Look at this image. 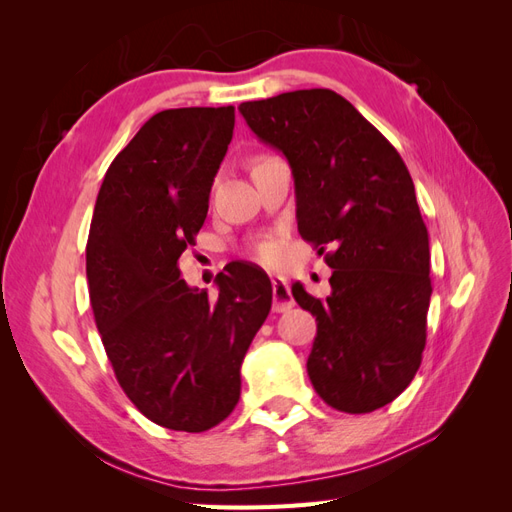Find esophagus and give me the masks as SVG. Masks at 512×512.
<instances>
[{
    "instance_id": "34e87169",
    "label": "esophagus",
    "mask_w": 512,
    "mask_h": 512,
    "mask_svg": "<svg viewBox=\"0 0 512 512\" xmlns=\"http://www.w3.org/2000/svg\"><path fill=\"white\" fill-rule=\"evenodd\" d=\"M273 309L275 312H288V309L294 305V299L290 294V286L282 277H273Z\"/></svg>"
}]
</instances>
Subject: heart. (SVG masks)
<instances>
[{
    "mask_svg": "<svg viewBox=\"0 0 512 512\" xmlns=\"http://www.w3.org/2000/svg\"><path fill=\"white\" fill-rule=\"evenodd\" d=\"M256 258L265 265H277L282 258V245L277 241H262L256 245Z\"/></svg>",
    "mask_w": 512,
    "mask_h": 512,
    "instance_id": "obj_1",
    "label": "heart"
}]
</instances>
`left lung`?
<instances>
[{"label": "left lung", "instance_id": "8db88e82", "mask_svg": "<svg viewBox=\"0 0 512 512\" xmlns=\"http://www.w3.org/2000/svg\"><path fill=\"white\" fill-rule=\"evenodd\" d=\"M239 111L286 156L299 235L333 269L327 299L292 286L318 322L309 380L339 412L391 404L421 367L431 299L427 226L404 160L331 89L288 91Z\"/></svg>", "mask_w": 512, "mask_h": 512}]
</instances>
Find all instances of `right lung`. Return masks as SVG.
Instances as JSON below:
<instances>
[{
	"label": "right lung",
	"mask_w": 512,
	"mask_h": 512,
	"mask_svg": "<svg viewBox=\"0 0 512 512\" xmlns=\"http://www.w3.org/2000/svg\"><path fill=\"white\" fill-rule=\"evenodd\" d=\"M235 106L153 115L108 166L87 239L96 327L117 382L149 421L200 433L241 395V363L267 320V273L237 262L218 294L179 280V256L203 228Z\"/></svg>",
	"instance_id": "add662e5"
}]
</instances>
